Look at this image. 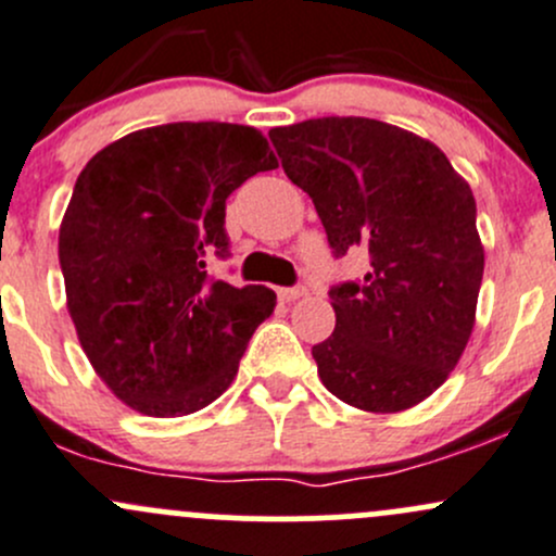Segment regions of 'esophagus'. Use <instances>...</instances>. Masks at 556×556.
<instances>
[{
  "label": "esophagus",
  "mask_w": 556,
  "mask_h": 556,
  "mask_svg": "<svg viewBox=\"0 0 556 556\" xmlns=\"http://www.w3.org/2000/svg\"><path fill=\"white\" fill-rule=\"evenodd\" d=\"M305 294H307L305 286H289V289H278V296L283 302H296L300 296H305Z\"/></svg>",
  "instance_id": "34e87169"
}]
</instances>
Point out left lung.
Segmentation results:
<instances>
[{
  "label": "left lung",
  "mask_w": 556,
  "mask_h": 556,
  "mask_svg": "<svg viewBox=\"0 0 556 556\" xmlns=\"http://www.w3.org/2000/svg\"><path fill=\"white\" fill-rule=\"evenodd\" d=\"M270 141L334 254H369L362 280L329 291L337 326L313 345L320 382L375 415L420 404L477 320L484 245L471 187L437 144L380 119H305Z\"/></svg>",
  "instance_id": "obj_1"
}]
</instances>
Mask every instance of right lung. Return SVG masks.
Masks as SVG:
<instances>
[{"instance_id": "obj_1", "label": "right lung", "mask_w": 556, "mask_h": 556, "mask_svg": "<svg viewBox=\"0 0 556 556\" xmlns=\"http://www.w3.org/2000/svg\"><path fill=\"white\" fill-rule=\"evenodd\" d=\"M273 168L251 125L168 123L112 141L77 176L59 232L66 307L130 409L190 415L236 380L276 291L208 280L205 262L227 254V198Z\"/></svg>"}]
</instances>
